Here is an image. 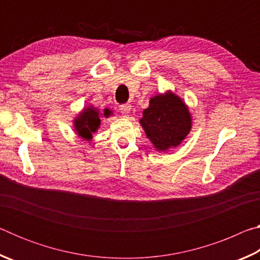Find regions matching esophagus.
Wrapping results in <instances>:
<instances>
[{"label": "esophagus", "mask_w": 260, "mask_h": 260, "mask_svg": "<svg viewBox=\"0 0 260 260\" xmlns=\"http://www.w3.org/2000/svg\"><path fill=\"white\" fill-rule=\"evenodd\" d=\"M119 110H120V112H121L122 116L126 117L127 114L131 112L132 107H131V104H121L120 107H119Z\"/></svg>", "instance_id": "34e87169"}]
</instances>
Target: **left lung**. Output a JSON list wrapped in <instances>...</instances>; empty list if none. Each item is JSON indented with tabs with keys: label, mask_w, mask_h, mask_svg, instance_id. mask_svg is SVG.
Returning <instances> with one entry per match:
<instances>
[{
	"label": "left lung",
	"mask_w": 260,
	"mask_h": 260,
	"mask_svg": "<svg viewBox=\"0 0 260 260\" xmlns=\"http://www.w3.org/2000/svg\"><path fill=\"white\" fill-rule=\"evenodd\" d=\"M140 122L148 139L159 151L179 146L191 128V118L187 107L170 91L150 100Z\"/></svg>",
	"instance_id": "left-lung-1"
}]
</instances>
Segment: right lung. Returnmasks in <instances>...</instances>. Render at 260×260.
I'll return each instance as SVG.
<instances>
[{
    "label": "right lung",
    "instance_id": "add662e5",
    "mask_svg": "<svg viewBox=\"0 0 260 260\" xmlns=\"http://www.w3.org/2000/svg\"><path fill=\"white\" fill-rule=\"evenodd\" d=\"M109 114V110L105 109L104 116L108 117ZM100 122L101 120L99 117V111H96L93 108H88L86 110H83L79 118H77L76 122H74V127H76V131L81 138L90 140L91 133H94V132H96V129L99 128Z\"/></svg>",
    "mask_w": 260,
    "mask_h": 260
}]
</instances>
